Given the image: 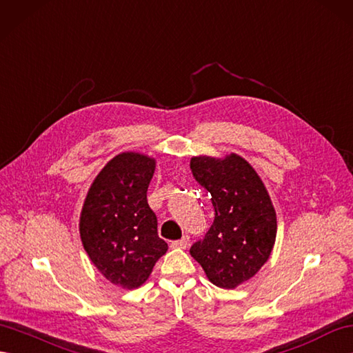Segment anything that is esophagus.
Returning <instances> with one entry per match:
<instances>
[{
    "mask_svg": "<svg viewBox=\"0 0 353 353\" xmlns=\"http://www.w3.org/2000/svg\"><path fill=\"white\" fill-rule=\"evenodd\" d=\"M188 244H190V236L184 235L181 239H176V241H172V247L174 248H187Z\"/></svg>",
    "mask_w": 353,
    "mask_h": 353,
    "instance_id": "1",
    "label": "esophagus"
}]
</instances>
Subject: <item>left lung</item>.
Here are the masks:
<instances>
[{"instance_id":"1","label":"left lung","mask_w":353,"mask_h":353,"mask_svg":"<svg viewBox=\"0 0 353 353\" xmlns=\"http://www.w3.org/2000/svg\"><path fill=\"white\" fill-rule=\"evenodd\" d=\"M190 169L214 208L210 230L190 254L214 285L234 289L268 261L277 234L276 211L256 170L236 154L225 160L193 157Z\"/></svg>"}]
</instances>
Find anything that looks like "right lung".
Wrapping results in <instances>:
<instances>
[{
	"instance_id": "obj_1",
	"label": "right lung",
	"mask_w": 353,
	"mask_h": 353,
	"mask_svg": "<svg viewBox=\"0 0 353 353\" xmlns=\"http://www.w3.org/2000/svg\"><path fill=\"white\" fill-rule=\"evenodd\" d=\"M154 169V159L119 154L94 179L81 214L85 252L103 276L124 289L147 281L168 250L147 201Z\"/></svg>"
}]
</instances>
